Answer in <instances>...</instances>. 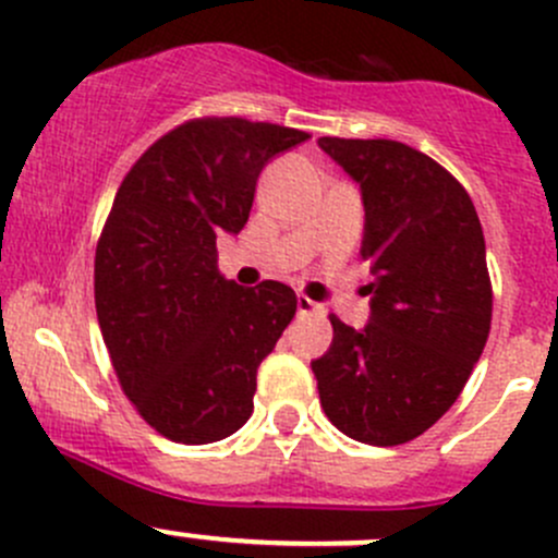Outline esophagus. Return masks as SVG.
I'll return each instance as SVG.
<instances>
[{
  "mask_svg": "<svg viewBox=\"0 0 558 558\" xmlns=\"http://www.w3.org/2000/svg\"><path fill=\"white\" fill-rule=\"evenodd\" d=\"M296 311H300L302 315H307V313H320V311H324V305H318V302H313L311 296L300 294V296H296Z\"/></svg>",
  "mask_w": 558,
  "mask_h": 558,
  "instance_id": "34e87169",
  "label": "esophagus"
}]
</instances>
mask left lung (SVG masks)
<instances>
[{
    "instance_id": "1",
    "label": "left lung",
    "mask_w": 558,
    "mask_h": 558,
    "mask_svg": "<svg viewBox=\"0 0 558 558\" xmlns=\"http://www.w3.org/2000/svg\"><path fill=\"white\" fill-rule=\"evenodd\" d=\"M362 189L373 283L364 329L329 315V351L311 362L326 418L367 446L424 435L459 399L492 329L486 240L470 194L397 140L320 137Z\"/></svg>"
}]
</instances>
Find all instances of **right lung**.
<instances>
[{
	"label": "right lung",
	"mask_w": 558,
	"mask_h": 558,
	"mask_svg": "<svg viewBox=\"0 0 558 558\" xmlns=\"http://www.w3.org/2000/svg\"><path fill=\"white\" fill-rule=\"evenodd\" d=\"M307 137L196 118L156 140L118 189L94 258L97 318L121 388L167 440L205 446L251 418L258 364L296 294L223 278L216 238L245 227L264 165Z\"/></svg>",
	"instance_id": "obj_1"
}]
</instances>
